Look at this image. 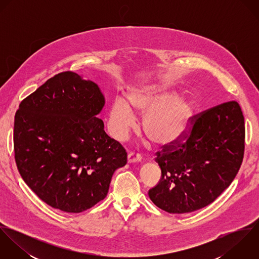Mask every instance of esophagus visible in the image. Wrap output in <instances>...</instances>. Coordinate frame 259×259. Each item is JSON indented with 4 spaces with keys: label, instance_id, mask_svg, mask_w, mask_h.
Instances as JSON below:
<instances>
[{
    "label": "esophagus",
    "instance_id": "obj_1",
    "mask_svg": "<svg viewBox=\"0 0 259 259\" xmlns=\"http://www.w3.org/2000/svg\"><path fill=\"white\" fill-rule=\"evenodd\" d=\"M142 158V155L136 152H130L127 154V162H141Z\"/></svg>",
    "mask_w": 259,
    "mask_h": 259
}]
</instances>
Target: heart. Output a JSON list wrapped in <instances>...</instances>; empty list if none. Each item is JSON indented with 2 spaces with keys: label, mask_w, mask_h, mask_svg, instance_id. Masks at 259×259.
<instances>
[{
  "label": "heart",
  "mask_w": 259,
  "mask_h": 259,
  "mask_svg": "<svg viewBox=\"0 0 259 259\" xmlns=\"http://www.w3.org/2000/svg\"><path fill=\"white\" fill-rule=\"evenodd\" d=\"M132 107L146 113L143 130L160 147H170L188 132L195 112L194 102L187 97H175V92L152 84L134 89L128 95ZM130 104L116 97L109 113L108 128L116 141H123L136 124L137 116Z\"/></svg>",
  "instance_id": "obj_1"
}]
</instances>
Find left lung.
I'll return each mask as SVG.
<instances>
[{
	"mask_svg": "<svg viewBox=\"0 0 259 259\" xmlns=\"http://www.w3.org/2000/svg\"><path fill=\"white\" fill-rule=\"evenodd\" d=\"M192 123L185 143L156 152L161 178L148 196L169 213L192 212L213 202L232 183L242 162L245 127L236 102L203 111Z\"/></svg>",
	"mask_w": 259,
	"mask_h": 259,
	"instance_id": "1",
	"label": "left lung"
}]
</instances>
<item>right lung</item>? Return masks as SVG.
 <instances>
[{
  "mask_svg": "<svg viewBox=\"0 0 259 259\" xmlns=\"http://www.w3.org/2000/svg\"><path fill=\"white\" fill-rule=\"evenodd\" d=\"M99 85L73 72L56 74L26 98L15 115L14 149L21 177L47 204L78 213L103 200L126 152L98 117Z\"/></svg>",
  "mask_w": 259,
  "mask_h": 259,
  "instance_id": "1",
  "label": "right lung"
}]
</instances>
